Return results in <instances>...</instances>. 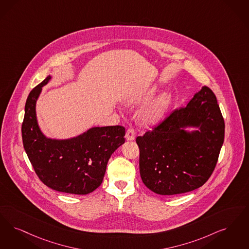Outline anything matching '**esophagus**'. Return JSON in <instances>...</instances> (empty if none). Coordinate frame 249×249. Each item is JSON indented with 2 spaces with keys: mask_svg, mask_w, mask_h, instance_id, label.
Here are the masks:
<instances>
[{
  "mask_svg": "<svg viewBox=\"0 0 249 249\" xmlns=\"http://www.w3.org/2000/svg\"><path fill=\"white\" fill-rule=\"evenodd\" d=\"M135 135H136V133H135L134 129L129 128V129H127L125 137H126V140H128V141H133L135 139Z\"/></svg>",
  "mask_w": 249,
  "mask_h": 249,
  "instance_id": "34e87169",
  "label": "esophagus"
}]
</instances>
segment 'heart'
Here are the masks:
<instances>
[{
    "label": "heart",
    "mask_w": 249,
    "mask_h": 249,
    "mask_svg": "<svg viewBox=\"0 0 249 249\" xmlns=\"http://www.w3.org/2000/svg\"><path fill=\"white\" fill-rule=\"evenodd\" d=\"M157 88H151L146 90L144 93L141 94L137 97L131 98L129 100V104H139L145 102L150 98L153 97V95L156 93ZM171 94L169 93H164L162 94L158 99L155 100L154 102L150 103L146 107H144L140 112V119L142 123L144 124H155L159 122L171 104Z\"/></svg>",
    "instance_id": "b5f03b06"
}]
</instances>
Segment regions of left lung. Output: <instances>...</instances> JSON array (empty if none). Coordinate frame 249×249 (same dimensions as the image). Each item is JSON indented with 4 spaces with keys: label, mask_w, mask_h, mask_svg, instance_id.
I'll return each instance as SVG.
<instances>
[{
    "label": "left lung",
    "mask_w": 249,
    "mask_h": 249,
    "mask_svg": "<svg viewBox=\"0 0 249 249\" xmlns=\"http://www.w3.org/2000/svg\"><path fill=\"white\" fill-rule=\"evenodd\" d=\"M187 126L199 130L188 133L184 129ZM224 129L216 95L204 86L186 107L172 111L158 126L136 138L144 185L162 196L201 187L216 167Z\"/></svg>",
    "instance_id": "left-lung-1"
}]
</instances>
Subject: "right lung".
<instances>
[{
	"label": "right lung",
	"mask_w": 249,
	"mask_h": 249,
	"mask_svg": "<svg viewBox=\"0 0 249 249\" xmlns=\"http://www.w3.org/2000/svg\"><path fill=\"white\" fill-rule=\"evenodd\" d=\"M48 76L28 96L22 123L25 151L39 179L58 192L87 195L98 188L111 155L125 142V128L107 126L91 128L69 140L46 138L36 119V101Z\"/></svg>",
	"instance_id": "1"
}]
</instances>
